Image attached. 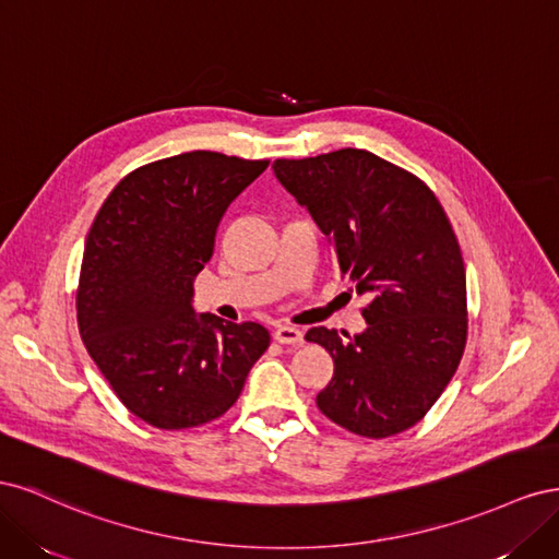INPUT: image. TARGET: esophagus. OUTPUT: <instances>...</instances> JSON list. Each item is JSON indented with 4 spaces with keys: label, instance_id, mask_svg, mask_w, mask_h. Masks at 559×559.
I'll list each match as a JSON object with an SVG mask.
<instances>
[{
    "label": "esophagus",
    "instance_id": "34e87169",
    "mask_svg": "<svg viewBox=\"0 0 559 559\" xmlns=\"http://www.w3.org/2000/svg\"><path fill=\"white\" fill-rule=\"evenodd\" d=\"M273 335H275V341L282 345H300L302 343V331L296 326H277Z\"/></svg>",
    "mask_w": 559,
    "mask_h": 559
}]
</instances>
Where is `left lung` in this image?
Instances as JSON below:
<instances>
[{"mask_svg":"<svg viewBox=\"0 0 559 559\" xmlns=\"http://www.w3.org/2000/svg\"><path fill=\"white\" fill-rule=\"evenodd\" d=\"M273 170L329 238L343 277L370 298L364 333H306L335 366L317 408L364 438L415 427L452 380L468 331L466 270L443 205L419 177L364 148L277 158Z\"/></svg>","mask_w":559,"mask_h":559,"instance_id":"left-lung-1","label":"left lung"}]
</instances>
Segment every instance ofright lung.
Listing matches in <instances>:
<instances>
[{
    "mask_svg": "<svg viewBox=\"0 0 559 559\" xmlns=\"http://www.w3.org/2000/svg\"><path fill=\"white\" fill-rule=\"evenodd\" d=\"M267 163L216 151L146 163L114 186L91 226L79 331L114 394L151 427L222 417L270 345L257 321L195 317L191 306L218 222Z\"/></svg>",
    "mask_w": 559,
    "mask_h": 559,
    "instance_id": "add662e5",
    "label": "right lung"
}]
</instances>
